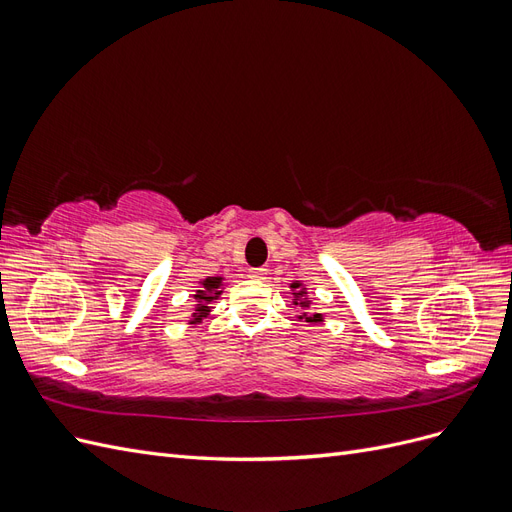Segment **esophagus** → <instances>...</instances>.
<instances>
[{"label": "esophagus", "instance_id": "obj_1", "mask_svg": "<svg viewBox=\"0 0 512 512\" xmlns=\"http://www.w3.org/2000/svg\"><path fill=\"white\" fill-rule=\"evenodd\" d=\"M247 277H252V280H265V277H267V269H250V273H247Z\"/></svg>", "mask_w": 512, "mask_h": 512}]
</instances>
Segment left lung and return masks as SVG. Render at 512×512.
Listing matches in <instances>:
<instances>
[{
  "label": "left lung",
  "mask_w": 512,
  "mask_h": 512,
  "mask_svg": "<svg viewBox=\"0 0 512 512\" xmlns=\"http://www.w3.org/2000/svg\"><path fill=\"white\" fill-rule=\"evenodd\" d=\"M290 290H292V305H297L303 309V314L299 316V320H305V322H324L322 314L318 312H307L309 305H312V299H309L307 294V288L301 284V282H292L290 284Z\"/></svg>",
  "instance_id": "left-lung-1"
}]
</instances>
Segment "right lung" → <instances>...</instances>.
<instances>
[{
  "label": "right lung",
  "instance_id": "obj_1",
  "mask_svg": "<svg viewBox=\"0 0 512 512\" xmlns=\"http://www.w3.org/2000/svg\"><path fill=\"white\" fill-rule=\"evenodd\" d=\"M198 284H200V288L194 290L196 303H194V314H192L190 324L203 322V318L209 316V312H211L209 303H213L215 299H220L224 277H205V280H200Z\"/></svg>",
  "mask_w": 512,
  "mask_h": 512
}]
</instances>
